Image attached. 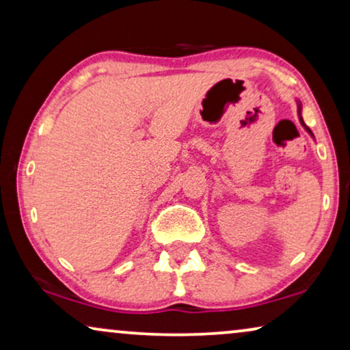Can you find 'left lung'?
I'll return each instance as SVG.
<instances>
[{
    "mask_svg": "<svg viewBox=\"0 0 350 350\" xmlns=\"http://www.w3.org/2000/svg\"><path fill=\"white\" fill-rule=\"evenodd\" d=\"M299 111H301V107H299ZM299 119H301V124H303V126L306 127V124H304V121H303V118H299ZM306 131H308L309 133H312V132H310V131H309V127H306Z\"/></svg>",
    "mask_w": 350,
    "mask_h": 350,
    "instance_id": "8db88e82",
    "label": "left lung"
}]
</instances>
